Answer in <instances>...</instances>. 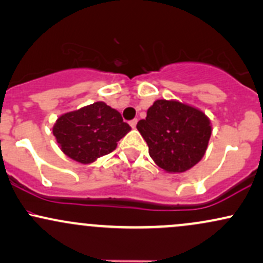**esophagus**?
I'll return each instance as SVG.
<instances>
[{
	"mask_svg": "<svg viewBox=\"0 0 263 263\" xmlns=\"http://www.w3.org/2000/svg\"><path fill=\"white\" fill-rule=\"evenodd\" d=\"M136 125H137V119H134V120H131V121H129V126H131L132 128H135Z\"/></svg>",
	"mask_w": 263,
	"mask_h": 263,
	"instance_id": "34e87169",
	"label": "esophagus"
}]
</instances>
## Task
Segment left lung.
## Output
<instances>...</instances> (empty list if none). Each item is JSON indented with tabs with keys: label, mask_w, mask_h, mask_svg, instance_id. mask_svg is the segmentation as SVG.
I'll list each match as a JSON object with an SVG mask.
<instances>
[{
	"label": "left lung",
	"mask_w": 263,
	"mask_h": 263,
	"mask_svg": "<svg viewBox=\"0 0 263 263\" xmlns=\"http://www.w3.org/2000/svg\"><path fill=\"white\" fill-rule=\"evenodd\" d=\"M137 129L152 159L170 173H182L203 158L211 135L210 121L198 108L178 101L157 100Z\"/></svg>",
	"instance_id": "obj_1"
}]
</instances>
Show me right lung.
I'll use <instances>...</instances> for the list:
<instances>
[{"mask_svg":"<svg viewBox=\"0 0 263 263\" xmlns=\"http://www.w3.org/2000/svg\"><path fill=\"white\" fill-rule=\"evenodd\" d=\"M129 129L119 111L99 101L62 115L54 125L53 135L66 156L87 164L112 152Z\"/></svg>","mask_w":263,"mask_h":263,"instance_id":"obj_1","label":"right lung"}]
</instances>
